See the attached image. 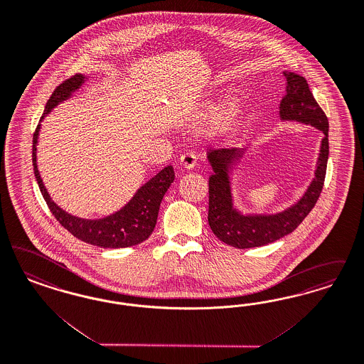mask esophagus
<instances>
[{
  "instance_id": "1",
  "label": "esophagus",
  "mask_w": 364,
  "mask_h": 364,
  "mask_svg": "<svg viewBox=\"0 0 364 364\" xmlns=\"http://www.w3.org/2000/svg\"><path fill=\"white\" fill-rule=\"evenodd\" d=\"M180 165L184 171H188L192 169L195 165H196V156L193 153H184L181 157H180Z\"/></svg>"
}]
</instances>
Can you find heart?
I'll list each match as a JSON object with an SVG mask.
<instances>
[{"instance_id":"b5f03b06","label":"heart","mask_w":364,"mask_h":364,"mask_svg":"<svg viewBox=\"0 0 364 364\" xmlns=\"http://www.w3.org/2000/svg\"><path fill=\"white\" fill-rule=\"evenodd\" d=\"M210 98H213V95ZM240 112H242V106H240V100L237 97H228L223 102H220L216 107H213V112L207 117V121H205L207 133L213 136L225 134L237 124Z\"/></svg>"}]
</instances>
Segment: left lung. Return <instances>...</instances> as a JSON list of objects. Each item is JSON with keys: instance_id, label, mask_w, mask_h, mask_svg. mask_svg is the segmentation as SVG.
<instances>
[{"instance_id": "obj_1", "label": "left lung", "mask_w": 364, "mask_h": 364, "mask_svg": "<svg viewBox=\"0 0 364 364\" xmlns=\"http://www.w3.org/2000/svg\"><path fill=\"white\" fill-rule=\"evenodd\" d=\"M284 76L287 94L279 103V118L282 121L312 125L324 133L314 178L300 200L282 213L243 215L232 203L230 173L245 156L246 149L232 148L208 151L207 159L213 171L208 180V225L218 238L237 249L264 246L293 232L312 211L324 186L329 154L328 118L314 100L304 76L288 71H284Z\"/></svg>"}]
</instances>
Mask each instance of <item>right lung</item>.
Instances as JSON below:
<instances>
[{
  "instance_id": "1",
  "label": "right lung",
  "mask_w": 364,
  "mask_h": 364,
  "mask_svg": "<svg viewBox=\"0 0 364 364\" xmlns=\"http://www.w3.org/2000/svg\"><path fill=\"white\" fill-rule=\"evenodd\" d=\"M86 79L87 76L76 74L55 88L46 105L44 114L40 121H43V118L50 113V110L56 107L60 102L68 100L74 91L80 88ZM38 132L40 124L36 127V132L33 133L32 148V163L38 188L41 191V195L47 203L50 213L67 231H70L74 237L86 243L103 249H121L136 246L151 237L157 223L159 210L164 195L175 180V172L172 165L165 166L163 171H160L142 187H139L134 196L119 211L100 219H83L62 210L50 199V193L44 187L41 176L38 173L36 160Z\"/></svg>"
}]
</instances>
